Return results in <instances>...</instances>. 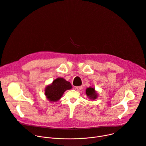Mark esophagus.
<instances>
[{"mask_svg": "<svg viewBox=\"0 0 146 146\" xmlns=\"http://www.w3.org/2000/svg\"><path fill=\"white\" fill-rule=\"evenodd\" d=\"M76 90H77V91H80L82 90V86H78V87H76Z\"/></svg>", "mask_w": 146, "mask_h": 146, "instance_id": "1", "label": "esophagus"}]
</instances>
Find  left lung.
<instances>
[{
    "instance_id": "obj_1",
    "label": "left lung",
    "mask_w": 146,
    "mask_h": 146,
    "mask_svg": "<svg viewBox=\"0 0 146 146\" xmlns=\"http://www.w3.org/2000/svg\"><path fill=\"white\" fill-rule=\"evenodd\" d=\"M86 93L87 94V96L90 99H96L98 98V94L95 91V89L94 88L89 87L86 89Z\"/></svg>"
}]
</instances>
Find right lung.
<instances>
[{
  "mask_svg": "<svg viewBox=\"0 0 146 146\" xmlns=\"http://www.w3.org/2000/svg\"><path fill=\"white\" fill-rule=\"evenodd\" d=\"M72 88L70 82L63 78L58 77L52 81L51 84L46 87L44 94L50 102H56L60 99L65 91Z\"/></svg>",
  "mask_w": 146,
  "mask_h": 146,
  "instance_id": "right-lung-1",
  "label": "right lung"
}]
</instances>
